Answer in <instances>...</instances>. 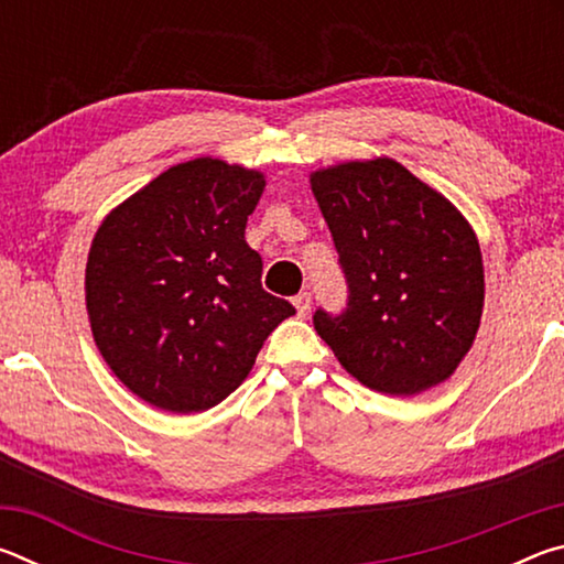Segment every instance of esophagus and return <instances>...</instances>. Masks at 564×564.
Returning <instances> with one entry per match:
<instances>
[{"label":"esophagus","instance_id":"34e87169","mask_svg":"<svg viewBox=\"0 0 564 564\" xmlns=\"http://www.w3.org/2000/svg\"><path fill=\"white\" fill-rule=\"evenodd\" d=\"M293 305H295V311H299V316H308V311H311V293L303 291V293L295 295Z\"/></svg>","mask_w":564,"mask_h":564}]
</instances>
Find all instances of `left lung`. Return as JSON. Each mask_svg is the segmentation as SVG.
<instances>
[{"mask_svg": "<svg viewBox=\"0 0 564 564\" xmlns=\"http://www.w3.org/2000/svg\"><path fill=\"white\" fill-rule=\"evenodd\" d=\"M308 181L350 289L343 316L316 311L318 336L378 393L441 386L482 318L485 271L470 221L388 156L340 161Z\"/></svg>", "mask_w": 564, "mask_h": 564, "instance_id": "left-lung-1", "label": "left lung"}]
</instances>
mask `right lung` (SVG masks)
Wrapping results in <instances>:
<instances>
[{
    "label": "right lung",
    "mask_w": 564,
    "mask_h": 564,
    "mask_svg": "<svg viewBox=\"0 0 564 564\" xmlns=\"http://www.w3.org/2000/svg\"><path fill=\"white\" fill-rule=\"evenodd\" d=\"M259 169L198 156L104 216L84 271L91 336L111 373L166 413H202L251 373L295 308L261 289L246 221Z\"/></svg>",
    "instance_id": "obj_1"
}]
</instances>
